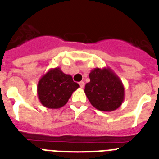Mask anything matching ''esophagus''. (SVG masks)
Listing matches in <instances>:
<instances>
[{
    "mask_svg": "<svg viewBox=\"0 0 159 159\" xmlns=\"http://www.w3.org/2000/svg\"><path fill=\"white\" fill-rule=\"evenodd\" d=\"M79 85H80V87L83 88L84 85H85V83H84V81H80Z\"/></svg>",
    "mask_w": 159,
    "mask_h": 159,
    "instance_id": "34e87169",
    "label": "esophagus"
}]
</instances>
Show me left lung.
Instances as JSON below:
<instances>
[{
  "mask_svg": "<svg viewBox=\"0 0 159 159\" xmlns=\"http://www.w3.org/2000/svg\"><path fill=\"white\" fill-rule=\"evenodd\" d=\"M90 81L85 86V93L97 110L110 112L119 108L125 97L121 79L109 67L94 68L89 73Z\"/></svg>",
  "mask_w": 159,
  "mask_h": 159,
  "instance_id": "left-lung-1",
  "label": "left lung"
}]
</instances>
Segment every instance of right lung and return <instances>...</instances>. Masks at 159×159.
Returning a JSON list of instances; mask_svg holds the SVG:
<instances>
[{"mask_svg": "<svg viewBox=\"0 0 159 159\" xmlns=\"http://www.w3.org/2000/svg\"><path fill=\"white\" fill-rule=\"evenodd\" d=\"M79 85L71 75L64 74L59 67L50 69L38 84V96L41 103L49 109H59L67 103Z\"/></svg>", "mask_w": 159, "mask_h": 159, "instance_id": "obj_1", "label": "right lung"}]
</instances>
